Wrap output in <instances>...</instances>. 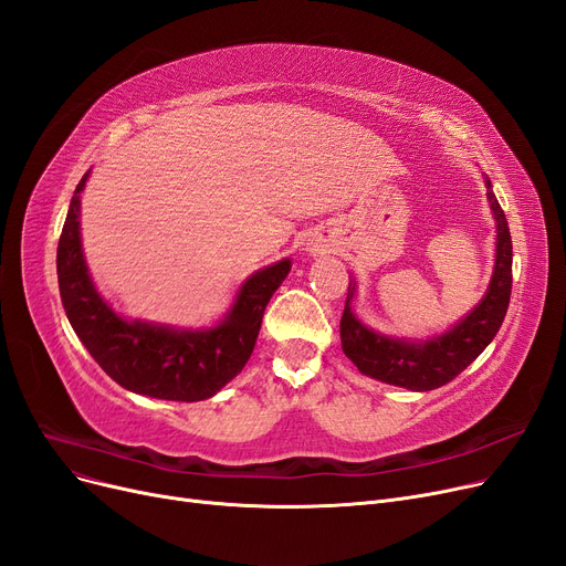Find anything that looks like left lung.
I'll use <instances>...</instances> for the list:
<instances>
[{
	"instance_id": "obj_1",
	"label": "left lung",
	"mask_w": 566,
	"mask_h": 566,
	"mask_svg": "<svg viewBox=\"0 0 566 566\" xmlns=\"http://www.w3.org/2000/svg\"><path fill=\"white\" fill-rule=\"evenodd\" d=\"M485 187L490 210H493L497 222L495 273L483 301L449 333L426 342H409L365 328L352 312L354 284L349 282L347 303H344L339 322V339L344 354L352 358L363 375L409 390H432L455 379L497 335L511 298L513 250L506 217L490 180H485Z\"/></svg>"
}]
</instances>
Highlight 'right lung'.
Segmentation results:
<instances>
[{
	"label": "right lung",
	"mask_w": 566,
	"mask_h": 566,
	"mask_svg": "<svg viewBox=\"0 0 566 566\" xmlns=\"http://www.w3.org/2000/svg\"><path fill=\"white\" fill-rule=\"evenodd\" d=\"M78 182L57 244V282L64 312L85 349L102 370L125 386L159 400L196 402L212 398L250 360L270 296L291 270V261L268 265L238 291V298L219 326L176 331L145 322H125L96 293L81 248Z\"/></svg>",
	"instance_id": "add662e5"
}]
</instances>
